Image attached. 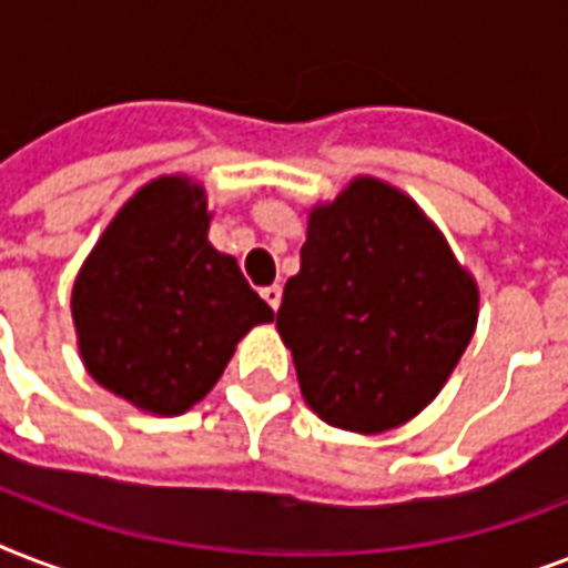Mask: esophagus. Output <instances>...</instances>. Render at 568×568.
I'll use <instances>...</instances> for the list:
<instances>
[{
	"instance_id": "34e87169",
	"label": "esophagus",
	"mask_w": 568,
	"mask_h": 568,
	"mask_svg": "<svg viewBox=\"0 0 568 568\" xmlns=\"http://www.w3.org/2000/svg\"><path fill=\"white\" fill-rule=\"evenodd\" d=\"M262 297H265V303L271 306V310H280V303H283V288L280 285H265L262 288Z\"/></svg>"
}]
</instances>
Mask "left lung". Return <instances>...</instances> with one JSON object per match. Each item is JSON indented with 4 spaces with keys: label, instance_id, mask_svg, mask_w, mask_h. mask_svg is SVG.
Segmentation results:
<instances>
[{
    "label": "left lung",
    "instance_id": "1",
    "mask_svg": "<svg viewBox=\"0 0 568 568\" xmlns=\"http://www.w3.org/2000/svg\"><path fill=\"white\" fill-rule=\"evenodd\" d=\"M475 324V280L422 209L377 180H354L310 214L301 274L276 312L306 404L354 433L422 413Z\"/></svg>",
    "mask_w": 568,
    "mask_h": 568
}]
</instances>
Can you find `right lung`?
Here are the masks:
<instances>
[{"label": "right lung", "instance_id": "1", "mask_svg": "<svg viewBox=\"0 0 568 568\" xmlns=\"http://www.w3.org/2000/svg\"><path fill=\"white\" fill-rule=\"evenodd\" d=\"M205 232L203 189L164 176L123 205L75 280L88 372L150 413H185L217 383L235 342L274 318Z\"/></svg>", "mask_w": 568, "mask_h": 568}]
</instances>
